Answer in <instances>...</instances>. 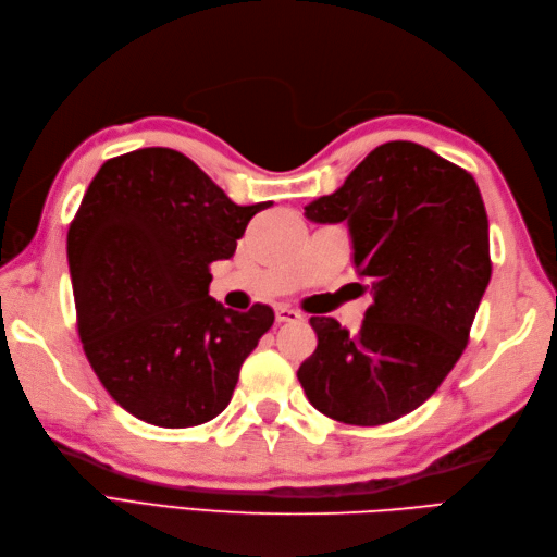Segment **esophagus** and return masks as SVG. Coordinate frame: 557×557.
<instances>
[{"label": "esophagus", "instance_id": "34e87169", "mask_svg": "<svg viewBox=\"0 0 557 557\" xmlns=\"http://www.w3.org/2000/svg\"><path fill=\"white\" fill-rule=\"evenodd\" d=\"M297 320H301V315L295 309H288V307H278L276 309V323L278 325H283V323H297Z\"/></svg>", "mask_w": 557, "mask_h": 557}]
</instances>
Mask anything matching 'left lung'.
I'll list each match as a JSON object with an SVG mask.
<instances>
[{
    "label": "left lung",
    "instance_id": "8db88e82",
    "mask_svg": "<svg viewBox=\"0 0 557 557\" xmlns=\"http://www.w3.org/2000/svg\"><path fill=\"white\" fill-rule=\"evenodd\" d=\"M305 215L348 223L352 262L374 301L356 334L311 318L318 346L297 369L301 387L320 413L348 425L411 413L460 360L491 281L474 176L425 146L387 141Z\"/></svg>",
    "mask_w": 557,
    "mask_h": 557
}]
</instances>
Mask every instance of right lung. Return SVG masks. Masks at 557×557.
Wrapping results in <instances>:
<instances>
[{"mask_svg": "<svg viewBox=\"0 0 557 557\" xmlns=\"http://www.w3.org/2000/svg\"><path fill=\"white\" fill-rule=\"evenodd\" d=\"M172 148L107 160L66 234L83 350L107 393L158 428L221 413L274 311L225 309L211 262L230 260L250 218Z\"/></svg>", "mask_w": 557, "mask_h": 557, "instance_id": "add662e5", "label": "right lung"}]
</instances>
